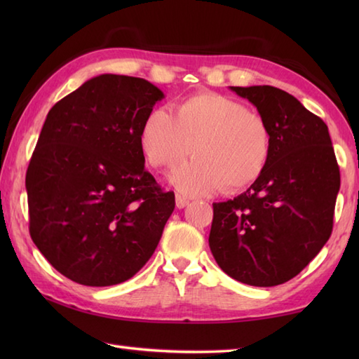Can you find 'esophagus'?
Wrapping results in <instances>:
<instances>
[{
    "label": "esophagus",
    "instance_id": "obj_1",
    "mask_svg": "<svg viewBox=\"0 0 359 359\" xmlns=\"http://www.w3.org/2000/svg\"><path fill=\"white\" fill-rule=\"evenodd\" d=\"M188 203H189L188 199H185L184 196H180V194L175 196V207H177V208H185Z\"/></svg>",
    "mask_w": 359,
    "mask_h": 359
}]
</instances>
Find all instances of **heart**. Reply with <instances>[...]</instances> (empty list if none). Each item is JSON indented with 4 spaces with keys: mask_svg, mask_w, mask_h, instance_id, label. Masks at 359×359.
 Returning a JSON list of instances; mask_svg holds the SVG:
<instances>
[{
    "mask_svg": "<svg viewBox=\"0 0 359 359\" xmlns=\"http://www.w3.org/2000/svg\"><path fill=\"white\" fill-rule=\"evenodd\" d=\"M147 162L170 168L189 152L196 157L171 172V184L187 196H207L226 187L245 188L259 179L271 154L265 118L220 94H196L175 106L152 109L139 135Z\"/></svg>",
    "mask_w": 359,
    "mask_h": 359,
    "instance_id": "heart-1",
    "label": "heart"
}]
</instances>
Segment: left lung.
Returning a JSON list of instances; mask_svg holds the SVG:
<instances>
[{"mask_svg": "<svg viewBox=\"0 0 359 359\" xmlns=\"http://www.w3.org/2000/svg\"><path fill=\"white\" fill-rule=\"evenodd\" d=\"M269 123L264 172L233 201L212 203L210 248L228 276L255 287L293 279L329 241L339 166L329 128L288 93L230 86Z\"/></svg>", "mask_w": 359, "mask_h": 359, "instance_id": "8db88e82", "label": "left lung"}]
</instances>
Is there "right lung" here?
<instances>
[{
  "label": "right lung",
  "mask_w": 359,
  "mask_h": 359,
  "mask_svg": "<svg viewBox=\"0 0 359 359\" xmlns=\"http://www.w3.org/2000/svg\"><path fill=\"white\" fill-rule=\"evenodd\" d=\"M163 97L148 80L103 74L46 117L26 172L29 233L77 284L131 279L162 238L174 193L144 170L139 135Z\"/></svg>",
  "instance_id": "obj_1"
}]
</instances>
